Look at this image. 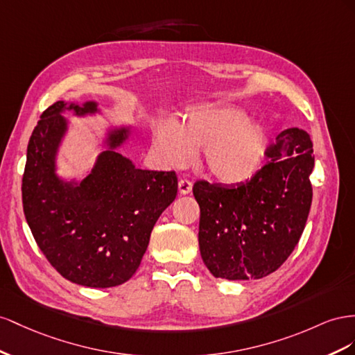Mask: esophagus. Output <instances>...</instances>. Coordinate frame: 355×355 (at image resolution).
<instances>
[{"label":"esophagus","instance_id":"1","mask_svg":"<svg viewBox=\"0 0 355 355\" xmlns=\"http://www.w3.org/2000/svg\"><path fill=\"white\" fill-rule=\"evenodd\" d=\"M191 187H193V184H191V181H189V180H180L178 181V190H180L181 195L191 193Z\"/></svg>","mask_w":355,"mask_h":355}]
</instances>
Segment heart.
Returning <instances> with one entry per match:
<instances>
[{
	"mask_svg": "<svg viewBox=\"0 0 355 355\" xmlns=\"http://www.w3.org/2000/svg\"><path fill=\"white\" fill-rule=\"evenodd\" d=\"M269 132L236 105L190 108L183 125L166 121L155 130L153 147L166 168H183L202 148L200 164L223 184H241L257 174L269 148Z\"/></svg>",
	"mask_w": 355,
	"mask_h": 355,
	"instance_id": "obj_1",
	"label": "heart"
}]
</instances>
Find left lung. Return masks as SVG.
<instances>
[{
    "mask_svg": "<svg viewBox=\"0 0 355 355\" xmlns=\"http://www.w3.org/2000/svg\"><path fill=\"white\" fill-rule=\"evenodd\" d=\"M313 150L305 130L277 137L268 164L232 187L196 181L199 250L216 278L259 279L275 272L297 245L312 202Z\"/></svg>",
    "mask_w": 355,
    "mask_h": 355,
    "instance_id": "left-lung-1",
    "label": "left lung"
}]
</instances>
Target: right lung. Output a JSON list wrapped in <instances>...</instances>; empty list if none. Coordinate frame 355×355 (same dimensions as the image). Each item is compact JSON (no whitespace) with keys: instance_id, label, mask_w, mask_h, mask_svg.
<instances>
[{"instance_id":"obj_1","label":"right lung","mask_w":355,"mask_h":355,"mask_svg":"<svg viewBox=\"0 0 355 355\" xmlns=\"http://www.w3.org/2000/svg\"><path fill=\"white\" fill-rule=\"evenodd\" d=\"M101 113L96 101H58L40 117L29 138L22 178L24 212L46 259L65 279L107 288L123 284L137 272L151 230L178 190L174 171L139 169L120 155L130 126H111L104 150L82 180L58 175L56 159L68 132L62 116Z\"/></svg>"}]
</instances>
